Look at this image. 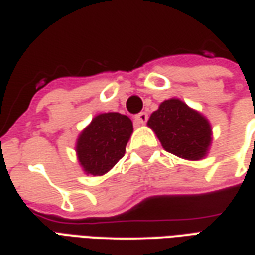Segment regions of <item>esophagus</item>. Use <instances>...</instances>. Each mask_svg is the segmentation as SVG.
Returning a JSON list of instances; mask_svg holds the SVG:
<instances>
[{
	"mask_svg": "<svg viewBox=\"0 0 255 255\" xmlns=\"http://www.w3.org/2000/svg\"><path fill=\"white\" fill-rule=\"evenodd\" d=\"M146 121H148V114L146 113H140V114H137L134 117V122L137 124V125H144Z\"/></svg>",
	"mask_w": 255,
	"mask_h": 255,
	"instance_id": "34e87169",
	"label": "esophagus"
}]
</instances>
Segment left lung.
<instances>
[{"mask_svg":"<svg viewBox=\"0 0 255 255\" xmlns=\"http://www.w3.org/2000/svg\"><path fill=\"white\" fill-rule=\"evenodd\" d=\"M148 126L161 146L185 160L204 159L212 144V126L206 117L181 99L164 100L150 114Z\"/></svg>","mask_w":255,"mask_h":255,"instance_id":"obj_1","label":"left lung"}]
</instances>
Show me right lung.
<instances>
[{
  "label": "right lung",
  "instance_id": "add662e5",
  "mask_svg": "<svg viewBox=\"0 0 255 255\" xmlns=\"http://www.w3.org/2000/svg\"><path fill=\"white\" fill-rule=\"evenodd\" d=\"M133 122L120 113L98 114L77 137L76 155L87 175L107 174L125 155Z\"/></svg>",
  "mask_w": 255,
  "mask_h": 255
}]
</instances>
